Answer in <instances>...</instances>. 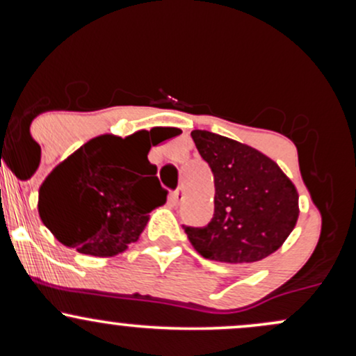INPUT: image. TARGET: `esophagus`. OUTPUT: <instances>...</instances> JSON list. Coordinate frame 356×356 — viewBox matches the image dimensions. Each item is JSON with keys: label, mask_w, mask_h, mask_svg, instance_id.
Returning <instances> with one entry per match:
<instances>
[{"label": "esophagus", "mask_w": 356, "mask_h": 356, "mask_svg": "<svg viewBox=\"0 0 356 356\" xmlns=\"http://www.w3.org/2000/svg\"><path fill=\"white\" fill-rule=\"evenodd\" d=\"M170 199H172V202L175 204V206H177V204H181L182 202V199H184V191H182V187H179V189H175L172 194H170Z\"/></svg>", "instance_id": "1"}]
</instances>
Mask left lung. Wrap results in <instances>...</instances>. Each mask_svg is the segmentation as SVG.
<instances>
[{
    "label": "left lung",
    "mask_w": 356,
    "mask_h": 356,
    "mask_svg": "<svg viewBox=\"0 0 356 356\" xmlns=\"http://www.w3.org/2000/svg\"><path fill=\"white\" fill-rule=\"evenodd\" d=\"M191 137L216 187L209 224L182 226L192 246L220 263H254L273 254L296 226L295 184L252 147L207 130H194Z\"/></svg>",
    "instance_id": "left-lung-1"
}]
</instances>
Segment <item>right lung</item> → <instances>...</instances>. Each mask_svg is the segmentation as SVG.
Segmentation results:
<instances>
[{
    "instance_id": "right-lung-1",
    "label": "right lung",
    "mask_w": 356,
    "mask_h": 356,
    "mask_svg": "<svg viewBox=\"0 0 356 356\" xmlns=\"http://www.w3.org/2000/svg\"><path fill=\"white\" fill-rule=\"evenodd\" d=\"M150 130L125 138L100 136L81 145L51 170L40 187L38 212L61 244L99 257L124 252L144 231L149 212L165 204L167 191L155 177Z\"/></svg>"
}]
</instances>
